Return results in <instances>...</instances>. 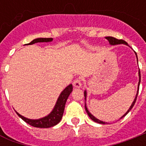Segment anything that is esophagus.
Segmentation results:
<instances>
[{
  "instance_id": "1",
  "label": "esophagus",
  "mask_w": 146,
  "mask_h": 146,
  "mask_svg": "<svg viewBox=\"0 0 146 146\" xmlns=\"http://www.w3.org/2000/svg\"><path fill=\"white\" fill-rule=\"evenodd\" d=\"M73 86L76 87V88H80V87L82 86V80L80 78H77V79H76L73 82Z\"/></svg>"
}]
</instances>
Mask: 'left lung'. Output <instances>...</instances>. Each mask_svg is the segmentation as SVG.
<instances>
[{"label": "left lung", "instance_id": "left-lung-1", "mask_svg": "<svg viewBox=\"0 0 146 146\" xmlns=\"http://www.w3.org/2000/svg\"><path fill=\"white\" fill-rule=\"evenodd\" d=\"M105 38L106 39H108L109 41V42H110V44H127V43L125 41H123V40L122 39H117V38H113V37H111V36H108V37H105ZM136 57H137V55H136ZM137 60H138V58H137ZM139 87H138V92H137V94H136V98H135V99H134L133 102V104H132V105L130 106V108H129V110L127 111V112L126 113H125L124 115L122 117H120V118H123V117H125V116L127 115V113H129V111L131 110L132 108H133V107L134 106V104H135V103H136V98H137V96H138V93H139V84H140V81H141V74H140V70H139ZM84 96H85V98L86 97V92H84ZM85 108H86V111L87 113H88V115L89 116V117L91 118L92 120H94L95 122L96 123H102V124H105L106 123L105 122H103V121H101V120H98L97 118H96L95 117H94L92 114H91L90 113V112H89V111H88V109H87L86 106V104H85Z\"/></svg>", "mask_w": 146, "mask_h": 146}]
</instances>
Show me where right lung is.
Instances as JSON below:
<instances>
[{
    "label": "right lung",
    "mask_w": 146,
    "mask_h": 146,
    "mask_svg": "<svg viewBox=\"0 0 146 146\" xmlns=\"http://www.w3.org/2000/svg\"><path fill=\"white\" fill-rule=\"evenodd\" d=\"M51 41H52L51 38H36V39H34L33 41H32L29 43V44H35V43H37V42H51ZM72 90H73V86L71 84L69 85L68 86L66 87V89H64V91L61 92V94L60 95L57 103H56V105H55L54 108L52 111V112L45 117L39 119V120H30V119H28V118L24 117H23V116L20 115L19 113L17 112V115L19 116L20 118H22L25 122H26L27 123H29V124L34 127L48 128V127H54L55 125H57L61 120L66 100L68 98Z\"/></svg>",
    "instance_id": "1"
}]
</instances>
